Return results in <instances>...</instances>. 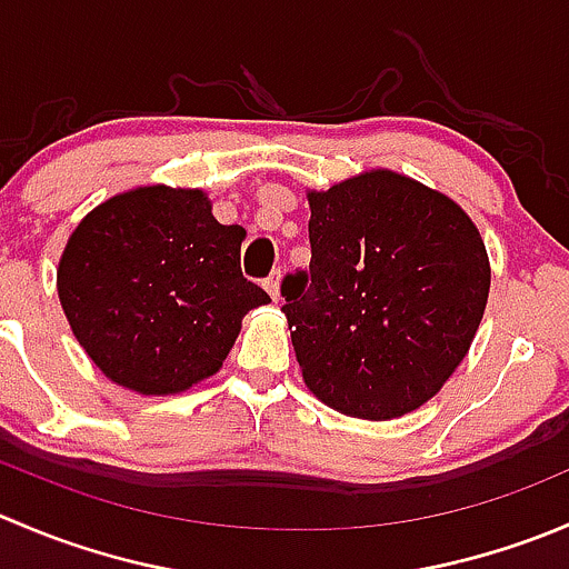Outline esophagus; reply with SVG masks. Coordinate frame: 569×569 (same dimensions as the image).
I'll return each mask as SVG.
<instances>
[{"mask_svg": "<svg viewBox=\"0 0 569 569\" xmlns=\"http://www.w3.org/2000/svg\"><path fill=\"white\" fill-rule=\"evenodd\" d=\"M280 278H283V274H280V269H278V272H272L267 280H263V289L269 291V297H272L274 302L280 300Z\"/></svg>", "mask_w": 569, "mask_h": 569, "instance_id": "1", "label": "esophagus"}]
</instances>
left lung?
Here are the masks:
<instances>
[{"mask_svg": "<svg viewBox=\"0 0 569 569\" xmlns=\"http://www.w3.org/2000/svg\"><path fill=\"white\" fill-rule=\"evenodd\" d=\"M311 267L283 280L308 391L391 421L427 405L468 355L490 295L476 222L449 194L377 168L308 189Z\"/></svg>", "mask_w": 569, "mask_h": 569, "instance_id": "8db88e82", "label": "left lung"}]
</instances>
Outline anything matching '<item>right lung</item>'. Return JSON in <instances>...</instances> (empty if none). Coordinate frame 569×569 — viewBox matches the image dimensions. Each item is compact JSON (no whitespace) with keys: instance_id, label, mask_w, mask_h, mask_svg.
I'll return each instance as SVG.
<instances>
[{"instance_id":"right-lung-1","label":"right lung","mask_w":569,"mask_h":569,"mask_svg":"<svg viewBox=\"0 0 569 569\" xmlns=\"http://www.w3.org/2000/svg\"><path fill=\"white\" fill-rule=\"evenodd\" d=\"M242 226H222L203 189L134 187L73 228L57 295L79 347L114 386L189 391L222 369L244 313L269 295L239 267Z\"/></svg>"}]
</instances>
